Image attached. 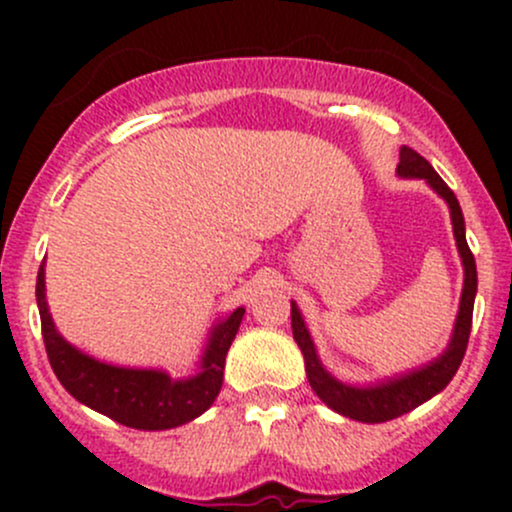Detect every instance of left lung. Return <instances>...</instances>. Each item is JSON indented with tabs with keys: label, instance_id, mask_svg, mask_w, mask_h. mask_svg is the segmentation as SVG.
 Returning a JSON list of instances; mask_svg holds the SVG:
<instances>
[{
	"label": "left lung",
	"instance_id": "8db88e82",
	"mask_svg": "<svg viewBox=\"0 0 512 512\" xmlns=\"http://www.w3.org/2000/svg\"><path fill=\"white\" fill-rule=\"evenodd\" d=\"M399 175L428 180V185H431V188L446 200L448 208H451L453 235H456L458 252H461L463 257V267H466V282H463L461 312H458L451 347L446 349V354L438 356V359L433 361V364H428L426 369L411 371V374L399 376V379L394 381H386V384L374 386V389H354V386L339 384L337 379H332V376L322 369L317 352H314L312 339H309L307 327H304L302 317H299V309L292 304V334L294 342L299 344V349H302L304 354L307 379L309 384H312L314 394H317L329 409L337 411V414L364 423H384L396 416L409 414V411L416 409L418 404H423V401L431 399L433 394L446 389L448 381L453 379V374H456L458 366H461L463 354H466L473 324V299H476L478 289L476 260H473V252L466 242V223H463L461 205H458L453 190L443 183L441 175L431 168V163H428L426 158L418 156L416 151H411V148L406 146L401 148L399 153Z\"/></svg>",
	"mask_w": 512,
	"mask_h": 512
}]
</instances>
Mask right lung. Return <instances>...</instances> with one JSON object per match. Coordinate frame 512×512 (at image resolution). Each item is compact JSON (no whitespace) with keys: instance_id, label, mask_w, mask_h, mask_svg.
I'll list each match as a JSON object with an SVG mask.
<instances>
[{"instance_id":"1","label":"right lung","mask_w":512,"mask_h":512,"mask_svg":"<svg viewBox=\"0 0 512 512\" xmlns=\"http://www.w3.org/2000/svg\"><path fill=\"white\" fill-rule=\"evenodd\" d=\"M41 334L49 364L64 389L81 404L138 431H163L198 418L213 406L223 386L225 356L240 329L245 309H235L210 337L198 376L173 381L163 371L121 369L81 354L59 337L44 299V265L36 275Z\"/></svg>"}]
</instances>
